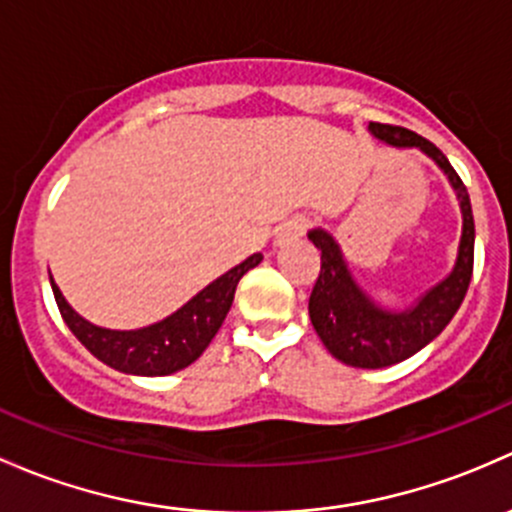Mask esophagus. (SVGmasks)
<instances>
[{
	"label": "esophagus",
	"instance_id": "1",
	"mask_svg": "<svg viewBox=\"0 0 512 512\" xmlns=\"http://www.w3.org/2000/svg\"><path fill=\"white\" fill-rule=\"evenodd\" d=\"M303 229H305V219L303 217H293L291 221H286V224L278 226V231H276V246H278V249H286V246L295 244V241L303 236Z\"/></svg>",
	"mask_w": 512,
	"mask_h": 512
}]
</instances>
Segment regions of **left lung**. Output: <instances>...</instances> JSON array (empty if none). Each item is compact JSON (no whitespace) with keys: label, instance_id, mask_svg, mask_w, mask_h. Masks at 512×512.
<instances>
[{"label":"left lung","instance_id":"obj_1","mask_svg":"<svg viewBox=\"0 0 512 512\" xmlns=\"http://www.w3.org/2000/svg\"><path fill=\"white\" fill-rule=\"evenodd\" d=\"M367 130L374 140L389 147H414L424 152L449 179L461 209V239L451 271L402 308H389L360 286L342 254V246L328 229H308V241L320 251V276L308 303L315 333L335 360L360 370H382L424 350L451 323L471 283L476 229L466 187L434 142L394 125L370 123Z\"/></svg>","mask_w":512,"mask_h":512}]
</instances>
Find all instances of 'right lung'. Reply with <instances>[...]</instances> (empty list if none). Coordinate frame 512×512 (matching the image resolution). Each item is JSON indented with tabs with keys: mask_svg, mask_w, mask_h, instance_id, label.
I'll return each instance as SVG.
<instances>
[{
	"mask_svg": "<svg viewBox=\"0 0 512 512\" xmlns=\"http://www.w3.org/2000/svg\"><path fill=\"white\" fill-rule=\"evenodd\" d=\"M261 258V254L249 256L239 266L221 273L217 281L204 286L197 295H192L175 313L135 330H113L91 323L63 298L51 271L49 281L63 323L93 357L113 370L135 374V377H165V374L184 370L202 357L231 310L241 276L256 268Z\"/></svg>",
	"mask_w": 512,
	"mask_h": 512,
	"instance_id": "add662e5",
	"label": "right lung"
}]
</instances>
